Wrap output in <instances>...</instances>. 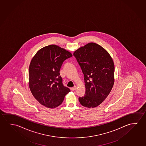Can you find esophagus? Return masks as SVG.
<instances>
[{
    "instance_id": "34e87169",
    "label": "esophagus",
    "mask_w": 146,
    "mask_h": 146,
    "mask_svg": "<svg viewBox=\"0 0 146 146\" xmlns=\"http://www.w3.org/2000/svg\"><path fill=\"white\" fill-rule=\"evenodd\" d=\"M76 86H74V87H73V88H71V90H76Z\"/></svg>"
}]
</instances>
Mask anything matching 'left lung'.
<instances>
[{"mask_svg":"<svg viewBox=\"0 0 146 146\" xmlns=\"http://www.w3.org/2000/svg\"><path fill=\"white\" fill-rule=\"evenodd\" d=\"M81 67L85 82V94L79 98L81 105L88 108L100 105L108 97L114 83V64L101 45L88 43L73 54Z\"/></svg>","mask_w":146,"mask_h":146,"instance_id":"obj_1","label":"left lung"}]
</instances>
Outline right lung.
Segmentation results:
<instances>
[{
  "label": "right lung",
  "instance_id": "obj_1",
  "mask_svg": "<svg viewBox=\"0 0 146 146\" xmlns=\"http://www.w3.org/2000/svg\"><path fill=\"white\" fill-rule=\"evenodd\" d=\"M72 54L58 45L43 47L32 58L29 68V85L32 94L39 103L49 108L62 103L70 92L62 83L60 74L63 62Z\"/></svg>",
  "mask_w": 146,
  "mask_h": 146
}]
</instances>
